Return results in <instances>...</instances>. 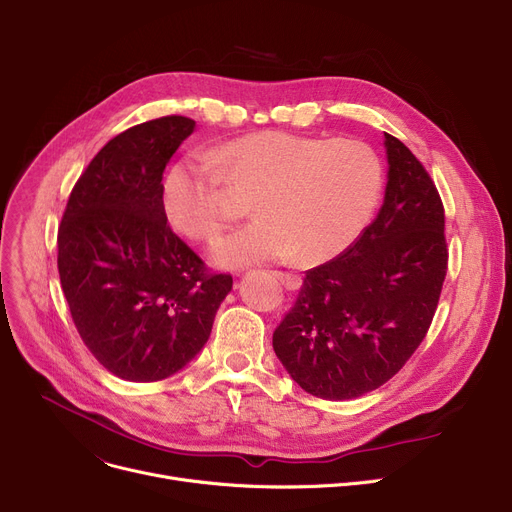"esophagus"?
I'll return each mask as SVG.
<instances>
[{
    "label": "esophagus",
    "mask_w": 512,
    "mask_h": 512,
    "mask_svg": "<svg viewBox=\"0 0 512 512\" xmlns=\"http://www.w3.org/2000/svg\"><path fill=\"white\" fill-rule=\"evenodd\" d=\"M274 276H276V278L282 282V286H284V288H288V290H298V288L302 286L300 276H296V274H288V271H276Z\"/></svg>",
    "instance_id": "esophagus-1"
}]
</instances>
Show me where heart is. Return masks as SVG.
<instances>
[{
	"mask_svg": "<svg viewBox=\"0 0 512 512\" xmlns=\"http://www.w3.org/2000/svg\"><path fill=\"white\" fill-rule=\"evenodd\" d=\"M224 185L255 193L257 220L218 238V267L288 259L319 265L358 241L377 208L383 164L360 140L247 133L166 170L160 199L168 224L191 241H212L236 214Z\"/></svg>",
	"mask_w": 512,
	"mask_h": 512,
	"instance_id": "1",
	"label": "heart"
}]
</instances>
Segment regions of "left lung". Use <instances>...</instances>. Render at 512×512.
I'll list each match as a JSON object with an SVG mask.
<instances>
[{
    "instance_id": "8db88e82",
    "label": "left lung",
    "mask_w": 512,
    "mask_h": 512,
    "mask_svg": "<svg viewBox=\"0 0 512 512\" xmlns=\"http://www.w3.org/2000/svg\"><path fill=\"white\" fill-rule=\"evenodd\" d=\"M383 208L339 257L306 271L274 331L290 377L315 397L385 385L422 344L447 276L445 208L422 162L385 133Z\"/></svg>"
}]
</instances>
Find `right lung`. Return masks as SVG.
I'll return each instance as SVG.
<instances>
[{
    "label": "right lung",
    "instance_id": "add662e5",
    "mask_svg": "<svg viewBox=\"0 0 512 512\" xmlns=\"http://www.w3.org/2000/svg\"><path fill=\"white\" fill-rule=\"evenodd\" d=\"M193 129V119L168 115L119 133L80 175L57 232L74 325L123 381L179 372L206 346L232 290V276L208 271L162 210V173Z\"/></svg>",
    "mask_w": 512,
    "mask_h": 512
}]
</instances>
